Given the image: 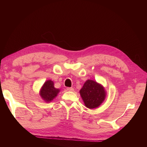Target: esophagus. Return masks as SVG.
Listing matches in <instances>:
<instances>
[{"instance_id": "obj_1", "label": "esophagus", "mask_w": 147, "mask_h": 147, "mask_svg": "<svg viewBox=\"0 0 147 147\" xmlns=\"http://www.w3.org/2000/svg\"><path fill=\"white\" fill-rule=\"evenodd\" d=\"M67 90L69 91H74V88H67Z\"/></svg>"}]
</instances>
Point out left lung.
Segmentation results:
<instances>
[{"instance_id": "left-lung-1", "label": "left lung", "mask_w": 147, "mask_h": 147, "mask_svg": "<svg viewBox=\"0 0 147 147\" xmlns=\"http://www.w3.org/2000/svg\"><path fill=\"white\" fill-rule=\"evenodd\" d=\"M80 94L86 107L93 109L103 103L107 92L101 84L92 80H88L80 90Z\"/></svg>"}]
</instances>
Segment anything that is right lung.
I'll use <instances>...</instances> for the list:
<instances>
[{"label":"right lung","instance_id":"right-lung-1","mask_svg":"<svg viewBox=\"0 0 147 147\" xmlns=\"http://www.w3.org/2000/svg\"><path fill=\"white\" fill-rule=\"evenodd\" d=\"M54 82L51 80L46 81L40 88L39 94L46 102H50L59 94L60 90L55 88Z\"/></svg>","mask_w":147,"mask_h":147}]
</instances>
